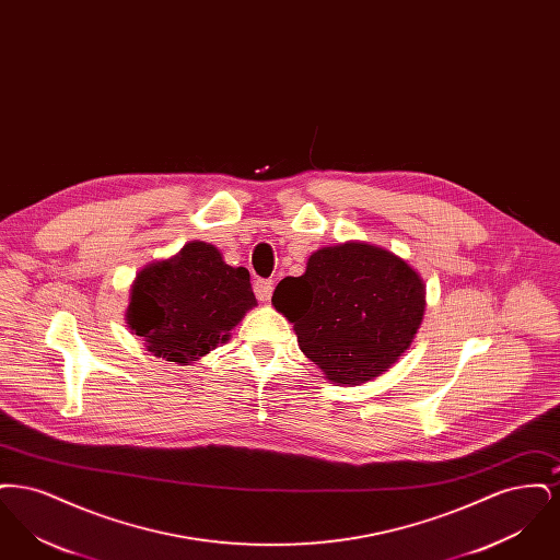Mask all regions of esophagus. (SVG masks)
<instances>
[{"label": "esophagus", "instance_id": "1", "mask_svg": "<svg viewBox=\"0 0 560 560\" xmlns=\"http://www.w3.org/2000/svg\"><path fill=\"white\" fill-rule=\"evenodd\" d=\"M254 292H256V298H258L260 302H267V300H270V293H272V281L258 279V281L254 283Z\"/></svg>", "mask_w": 560, "mask_h": 560}]
</instances>
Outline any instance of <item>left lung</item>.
I'll return each instance as SVG.
<instances>
[{
    "label": "left lung",
    "mask_w": 560,
    "mask_h": 560,
    "mask_svg": "<svg viewBox=\"0 0 560 560\" xmlns=\"http://www.w3.org/2000/svg\"><path fill=\"white\" fill-rule=\"evenodd\" d=\"M272 306L290 320L300 350L336 386L388 372L411 347L427 311L420 272L386 247L347 241L311 254L285 277Z\"/></svg>",
    "instance_id": "8db88e82"
}]
</instances>
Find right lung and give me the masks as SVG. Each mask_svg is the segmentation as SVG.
Returning a JSON list of instances; mask_svg holds the SVG:
<instances>
[{
  "label": "right lung",
  "mask_w": 560,
  "mask_h": 560,
  "mask_svg": "<svg viewBox=\"0 0 560 560\" xmlns=\"http://www.w3.org/2000/svg\"><path fill=\"white\" fill-rule=\"evenodd\" d=\"M256 304L247 268L195 240L136 275L126 320L153 357L190 365L224 345Z\"/></svg>",
  "instance_id": "right-lung-1"
}]
</instances>
